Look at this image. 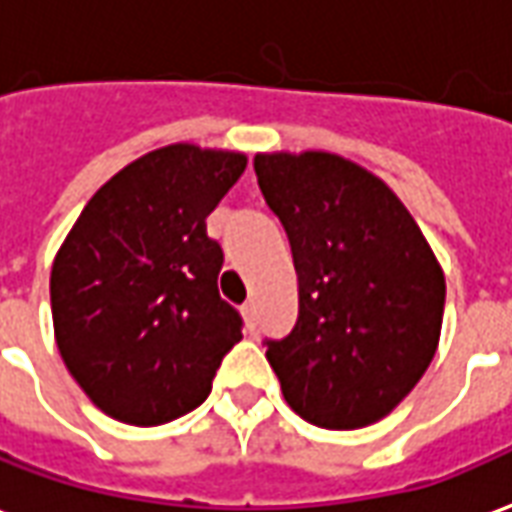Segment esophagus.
Wrapping results in <instances>:
<instances>
[{
  "label": "esophagus",
  "instance_id": "obj_1",
  "mask_svg": "<svg viewBox=\"0 0 512 512\" xmlns=\"http://www.w3.org/2000/svg\"><path fill=\"white\" fill-rule=\"evenodd\" d=\"M241 313H244L246 327H249V330H255V324H257V307H255V302H246V305L241 307Z\"/></svg>",
  "mask_w": 512,
  "mask_h": 512
}]
</instances>
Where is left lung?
Segmentation results:
<instances>
[{
  "instance_id": "left-lung-1",
  "label": "left lung",
  "mask_w": 512,
  "mask_h": 512,
  "mask_svg": "<svg viewBox=\"0 0 512 512\" xmlns=\"http://www.w3.org/2000/svg\"><path fill=\"white\" fill-rule=\"evenodd\" d=\"M299 277V318L268 363L293 413L324 430L388 416L416 388L441 338L446 282L391 188L330 152L255 157Z\"/></svg>"
}]
</instances>
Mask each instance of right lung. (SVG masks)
<instances>
[{
    "label": "right lung",
    "mask_w": 512,
    "mask_h": 512,
    "mask_svg": "<svg viewBox=\"0 0 512 512\" xmlns=\"http://www.w3.org/2000/svg\"><path fill=\"white\" fill-rule=\"evenodd\" d=\"M246 155L171 144L138 157L82 207L52 266L63 363L99 410L157 427L207 399L244 318L219 296L224 252L207 216Z\"/></svg>",
    "instance_id": "right-lung-1"
}]
</instances>
